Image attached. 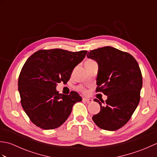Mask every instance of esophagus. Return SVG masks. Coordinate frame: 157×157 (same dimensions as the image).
Masks as SVG:
<instances>
[{
    "label": "esophagus",
    "mask_w": 157,
    "mask_h": 157,
    "mask_svg": "<svg viewBox=\"0 0 157 157\" xmlns=\"http://www.w3.org/2000/svg\"><path fill=\"white\" fill-rule=\"evenodd\" d=\"M83 101L86 102L87 103H90V102H92L93 101V100L91 98H83Z\"/></svg>",
    "instance_id": "obj_1"
}]
</instances>
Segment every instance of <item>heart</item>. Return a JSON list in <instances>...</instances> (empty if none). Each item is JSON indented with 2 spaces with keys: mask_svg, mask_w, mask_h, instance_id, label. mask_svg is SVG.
<instances>
[{
  "mask_svg": "<svg viewBox=\"0 0 157 157\" xmlns=\"http://www.w3.org/2000/svg\"><path fill=\"white\" fill-rule=\"evenodd\" d=\"M91 62H93V61H92V60H88V61H87L86 63H91ZM76 89L78 90V91H80V92H82L83 93H86V89L85 88L84 86H83L82 85L78 86V87L76 88Z\"/></svg>",
  "mask_w": 157,
  "mask_h": 157,
  "instance_id": "b5f03b06",
  "label": "heart"
}]
</instances>
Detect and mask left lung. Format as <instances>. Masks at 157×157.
<instances>
[{
	"mask_svg": "<svg viewBox=\"0 0 157 157\" xmlns=\"http://www.w3.org/2000/svg\"><path fill=\"white\" fill-rule=\"evenodd\" d=\"M88 58L98 63L96 92L107 99L99 103L101 111L92 117L96 125L102 129L115 131L125 125L139 104L142 76L138 62L128 52L111 46L90 51Z\"/></svg>",
	"mask_w": 157,
	"mask_h": 157,
	"instance_id": "8db88e82",
	"label": "left lung"
}]
</instances>
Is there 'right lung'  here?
I'll use <instances>...</instances> for the list:
<instances>
[{
	"mask_svg": "<svg viewBox=\"0 0 157 157\" xmlns=\"http://www.w3.org/2000/svg\"><path fill=\"white\" fill-rule=\"evenodd\" d=\"M87 51L71 52L55 48L40 50L23 65L18 79L22 107L31 121L43 129L57 128L71 114L73 105L82 98L78 92L59 94L56 85L66 84Z\"/></svg>",
	"mask_w": 157,
	"mask_h": 157,
	"instance_id": "1",
	"label": "right lung"
}]
</instances>
